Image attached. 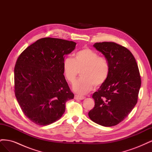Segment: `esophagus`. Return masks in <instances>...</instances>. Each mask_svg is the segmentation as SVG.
<instances>
[{
    "mask_svg": "<svg viewBox=\"0 0 152 152\" xmlns=\"http://www.w3.org/2000/svg\"><path fill=\"white\" fill-rule=\"evenodd\" d=\"M86 98L84 97V96H79V95H75V99H79V100H82L85 99Z\"/></svg>",
    "mask_w": 152,
    "mask_h": 152,
    "instance_id": "1",
    "label": "esophagus"
}]
</instances>
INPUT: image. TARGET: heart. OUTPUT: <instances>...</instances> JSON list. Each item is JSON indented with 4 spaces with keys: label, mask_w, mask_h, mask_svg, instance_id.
I'll list each match as a JSON object with an SVG mask.
<instances>
[{
    "label": "heart",
    "mask_w": 152,
    "mask_h": 152,
    "mask_svg": "<svg viewBox=\"0 0 152 152\" xmlns=\"http://www.w3.org/2000/svg\"><path fill=\"white\" fill-rule=\"evenodd\" d=\"M63 73L66 80L74 83L80 72V79L73 85V90L79 94L88 93L94 86L103 85L110 75V64L107 59L89 48L82 49L75 54L74 58L68 57L63 63Z\"/></svg>",
    "instance_id": "1"
}]
</instances>
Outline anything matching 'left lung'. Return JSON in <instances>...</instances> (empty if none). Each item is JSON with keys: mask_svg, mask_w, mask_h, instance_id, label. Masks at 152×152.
<instances>
[{"mask_svg": "<svg viewBox=\"0 0 152 152\" xmlns=\"http://www.w3.org/2000/svg\"><path fill=\"white\" fill-rule=\"evenodd\" d=\"M110 64L105 83L93 94L95 104L88 115L91 121L104 127L122 122L137 102L141 80L136 59L129 50L112 42L95 43Z\"/></svg>", "mask_w": 152, "mask_h": 152, "instance_id": "left-lung-1", "label": "left lung"}]
</instances>
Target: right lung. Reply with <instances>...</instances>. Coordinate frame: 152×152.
Here are the masks:
<instances>
[{
  "label": "right lung",
  "mask_w": 152,
  "mask_h": 152,
  "mask_svg": "<svg viewBox=\"0 0 152 152\" xmlns=\"http://www.w3.org/2000/svg\"><path fill=\"white\" fill-rule=\"evenodd\" d=\"M76 43L42 38L18 57L15 67V93L23 112L34 123L47 126L60 118L68 100L73 99L63 75L65 55Z\"/></svg>",
  "instance_id": "add662e5"
}]
</instances>
